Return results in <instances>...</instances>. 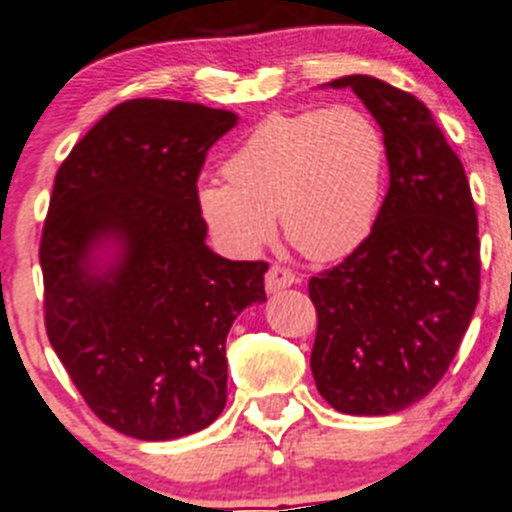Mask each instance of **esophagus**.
Returning <instances> with one entry per match:
<instances>
[{
	"label": "esophagus",
	"instance_id": "34e87169",
	"mask_svg": "<svg viewBox=\"0 0 512 512\" xmlns=\"http://www.w3.org/2000/svg\"><path fill=\"white\" fill-rule=\"evenodd\" d=\"M297 282H299V277L294 275L292 270H287V267H280V265L270 267V270H267V275H265V287H267V292H270V294L297 285Z\"/></svg>",
	"mask_w": 512,
	"mask_h": 512
}]
</instances>
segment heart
Instances as JSON below:
<instances>
[{
	"label": "heart",
	"instance_id": "obj_1",
	"mask_svg": "<svg viewBox=\"0 0 512 512\" xmlns=\"http://www.w3.org/2000/svg\"><path fill=\"white\" fill-rule=\"evenodd\" d=\"M225 180L195 188V208L213 240L255 257L275 237L317 262L342 260L369 240L379 218L386 141L359 108L334 106L270 116L230 153Z\"/></svg>",
	"mask_w": 512,
	"mask_h": 512
}]
</instances>
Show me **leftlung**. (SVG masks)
I'll use <instances>...</instances> for the list:
<instances>
[{"instance_id":"obj_1","label":"left lung","mask_w":512,"mask_h":512,"mask_svg":"<svg viewBox=\"0 0 512 512\" xmlns=\"http://www.w3.org/2000/svg\"><path fill=\"white\" fill-rule=\"evenodd\" d=\"M322 89H352L376 118L389 193L369 240L309 280L319 317L309 364L337 411L389 416L441 381L476 312V205L463 163L416 96L364 74Z\"/></svg>"}]
</instances>
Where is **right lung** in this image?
Returning a JSON list of instances; mask_svg holds the SVG:
<instances>
[{
	"mask_svg": "<svg viewBox=\"0 0 512 512\" xmlns=\"http://www.w3.org/2000/svg\"><path fill=\"white\" fill-rule=\"evenodd\" d=\"M237 113L118 103L61 163L41 235L46 334L91 411L138 441L203 431L225 409V339L267 302V262L205 242V153Z\"/></svg>",
	"mask_w": 512,
	"mask_h": 512,
	"instance_id": "right-lung-1",
	"label": "right lung"
}]
</instances>
